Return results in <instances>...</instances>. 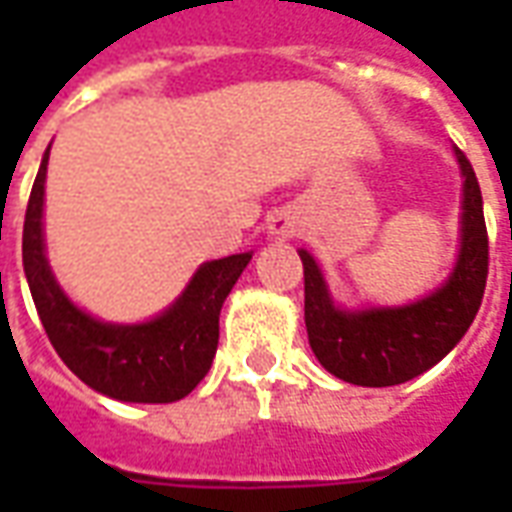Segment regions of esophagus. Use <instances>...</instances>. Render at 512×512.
I'll use <instances>...</instances> for the list:
<instances>
[{
  "label": "esophagus",
  "instance_id": "1",
  "mask_svg": "<svg viewBox=\"0 0 512 512\" xmlns=\"http://www.w3.org/2000/svg\"><path fill=\"white\" fill-rule=\"evenodd\" d=\"M296 230H299V222L290 213H274L268 219V233L274 235V238H293Z\"/></svg>",
  "mask_w": 512,
  "mask_h": 512
}]
</instances>
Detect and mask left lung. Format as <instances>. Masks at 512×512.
<instances>
[{"mask_svg":"<svg viewBox=\"0 0 512 512\" xmlns=\"http://www.w3.org/2000/svg\"><path fill=\"white\" fill-rule=\"evenodd\" d=\"M461 167V252L450 277L425 299L403 307H337L321 268L307 249L304 263V323L312 354L332 376L356 386H395L439 365L469 332L480 310L488 277V233L483 194L469 158L455 147Z\"/></svg>","mask_w":512,"mask_h":512,"instance_id":"obj_1","label":"left lung"}]
</instances>
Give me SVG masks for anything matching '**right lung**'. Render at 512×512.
Returning a JSON list of instances; mask_svg holds the SVG:
<instances>
[{
    "mask_svg": "<svg viewBox=\"0 0 512 512\" xmlns=\"http://www.w3.org/2000/svg\"><path fill=\"white\" fill-rule=\"evenodd\" d=\"M46 147L24 216V274L40 323L71 373L123 403H175L211 370L219 345V312L252 252L202 263L167 310L145 323H106L79 310L54 279L43 241Z\"/></svg>",
    "mask_w": 512,
    "mask_h": 512,
    "instance_id": "1",
    "label": "right lung"
}]
</instances>
